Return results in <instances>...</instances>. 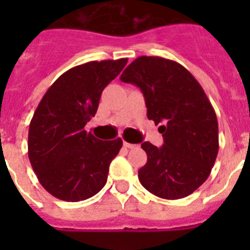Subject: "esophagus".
Listing matches in <instances>:
<instances>
[{
    "label": "esophagus",
    "instance_id": "34e87169",
    "mask_svg": "<svg viewBox=\"0 0 250 250\" xmlns=\"http://www.w3.org/2000/svg\"><path fill=\"white\" fill-rule=\"evenodd\" d=\"M123 145H125V148H128V149L137 148L136 144H131V143H127V141H125V143H123Z\"/></svg>",
    "mask_w": 250,
    "mask_h": 250
}]
</instances>
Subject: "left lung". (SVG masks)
Returning a JSON list of instances; mask_svg holds the SVG:
<instances>
[{
  "label": "left lung",
  "instance_id": "obj_1",
  "mask_svg": "<svg viewBox=\"0 0 250 250\" xmlns=\"http://www.w3.org/2000/svg\"><path fill=\"white\" fill-rule=\"evenodd\" d=\"M121 80L140 88L148 118L162 125L161 148L141 144L148 161L139 180L161 198L189 196L209 178L219 149L217 115L202 86L182 64L162 57H139Z\"/></svg>",
  "mask_w": 250,
  "mask_h": 250
}]
</instances>
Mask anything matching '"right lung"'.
I'll use <instances>...</instances> for the list:
<instances>
[{"mask_svg":"<svg viewBox=\"0 0 250 250\" xmlns=\"http://www.w3.org/2000/svg\"><path fill=\"white\" fill-rule=\"evenodd\" d=\"M127 61H92L70 68L41 98L29 123L28 158L40 184L54 197L83 201L106 184L123 141H100L84 127L97 111L102 90Z\"/></svg>","mask_w":250,"mask_h":250,"instance_id":"1","label":"right lung"}]
</instances>
